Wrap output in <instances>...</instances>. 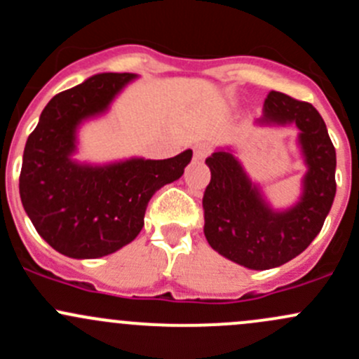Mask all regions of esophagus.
Returning <instances> with one entry per match:
<instances>
[{
  "label": "esophagus",
  "instance_id": "1",
  "mask_svg": "<svg viewBox=\"0 0 359 359\" xmlns=\"http://www.w3.org/2000/svg\"><path fill=\"white\" fill-rule=\"evenodd\" d=\"M193 151H194V158L205 159L210 154V146L206 142H198V144H194Z\"/></svg>",
  "mask_w": 359,
  "mask_h": 359
}]
</instances>
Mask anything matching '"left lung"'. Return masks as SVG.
Here are the masks:
<instances>
[{"label":"left lung","instance_id":"1","mask_svg":"<svg viewBox=\"0 0 359 359\" xmlns=\"http://www.w3.org/2000/svg\"><path fill=\"white\" fill-rule=\"evenodd\" d=\"M262 123H295L306 163L304 194L288 212H273L227 151L206 158L212 179L203 194L205 236L220 255L248 269L283 266L311 245L335 198V147L313 104L271 90Z\"/></svg>","mask_w":359,"mask_h":359}]
</instances>
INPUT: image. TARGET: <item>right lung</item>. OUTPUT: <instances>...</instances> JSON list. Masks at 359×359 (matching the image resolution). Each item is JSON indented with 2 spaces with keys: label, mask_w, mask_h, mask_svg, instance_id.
Listing matches in <instances>:
<instances>
[{
  "label": "right lung",
  "mask_w": 359,
  "mask_h": 359,
  "mask_svg": "<svg viewBox=\"0 0 359 359\" xmlns=\"http://www.w3.org/2000/svg\"><path fill=\"white\" fill-rule=\"evenodd\" d=\"M133 78L130 72H104L57 93L25 142L20 200L39 236L62 255L97 259L135 240L153 194L179 179L193 158L187 149L168 159L107 166L72 161L76 126L106 111Z\"/></svg>",
  "instance_id": "right-lung-1"
}]
</instances>
